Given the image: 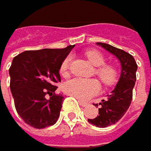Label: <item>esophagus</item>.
<instances>
[{"label":"esophagus","mask_w":151,"mask_h":151,"mask_svg":"<svg viewBox=\"0 0 151 151\" xmlns=\"http://www.w3.org/2000/svg\"><path fill=\"white\" fill-rule=\"evenodd\" d=\"M79 103H80V105L82 106H87L89 103L86 102V101H79Z\"/></svg>","instance_id":"34e87169"}]
</instances>
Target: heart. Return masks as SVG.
Returning a JSON list of instances; mask_svg holds the SVG:
<instances>
[{
	"label": "heart",
	"instance_id": "b5f03b06",
	"mask_svg": "<svg viewBox=\"0 0 151 151\" xmlns=\"http://www.w3.org/2000/svg\"><path fill=\"white\" fill-rule=\"evenodd\" d=\"M86 57L92 64L98 67L95 73L100 80L106 86H111L117 80V70L110 64H105L106 59L101 52L96 50H88L85 52ZM71 56L68 55L63 60L60 66V73L66 76L69 72ZM63 89L66 93L80 100H88L101 91V85L95 79L73 78L63 83Z\"/></svg>",
	"mask_w": 151,
	"mask_h": 151
}]
</instances>
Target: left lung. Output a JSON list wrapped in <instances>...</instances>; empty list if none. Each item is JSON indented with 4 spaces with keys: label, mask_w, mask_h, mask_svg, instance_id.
<instances>
[{
    "label": "left lung",
    "mask_w": 151,
    "mask_h": 151,
    "mask_svg": "<svg viewBox=\"0 0 151 151\" xmlns=\"http://www.w3.org/2000/svg\"><path fill=\"white\" fill-rule=\"evenodd\" d=\"M96 44L113 54L121 63V75L115 88L107 95L106 100H102V102L99 104L101 105L99 115L94 119H88L89 123L104 128L117 123L127 112L132 100L137 65L134 58L123 50L105 43ZM94 106H98V104Z\"/></svg>",
    "instance_id": "1"
}]
</instances>
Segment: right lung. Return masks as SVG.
<instances>
[{"label":"right lung","mask_w":151,"mask_h":151,"mask_svg":"<svg viewBox=\"0 0 151 151\" xmlns=\"http://www.w3.org/2000/svg\"><path fill=\"white\" fill-rule=\"evenodd\" d=\"M74 47L26 50L14 58L10 89L17 113L30 126L43 129L58 121L64 98L55 93L56 83L63 60Z\"/></svg>","instance_id":"1"}]
</instances>
